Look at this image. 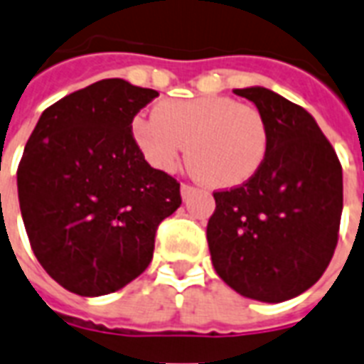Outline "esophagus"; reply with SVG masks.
I'll use <instances>...</instances> for the list:
<instances>
[{
	"label": "esophagus",
	"mask_w": 364,
	"mask_h": 364,
	"mask_svg": "<svg viewBox=\"0 0 364 364\" xmlns=\"http://www.w3.org/2000/svg\"><path fill=\"white\" fill-rule=\"evenodd\" d=\"M193 192H196V186H192V184H182V186H180V193H182V198H184V199Z\"/></svg>",
	"instance_id": "obj_1"
}]
</instances>
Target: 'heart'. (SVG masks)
<instances>
[{
  "mask_svg": "<svg viewBox=\"0 0 364 364\" xmlns=\"http://www.w3.org/2000/svg\"><path fill=\"white\" fill-rule=\"evenodd\" d=\"M130 128L149 165L172 171L188 146L193 174L218 190L253 178L269 149V128L261 111L226 95L161 101L155 117L138 114Z\"/></svg>",
  "mask_w": 364,
  "mask_h": 364,
  "instance_id": "b5f03b06",
  "label": "heart"
}]
</instances>
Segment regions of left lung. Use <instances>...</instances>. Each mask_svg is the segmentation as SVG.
<instances>
[{"label": "left lung", "instance_id": "8db88e82", "mask_svg": "<svg viewBox=\"0 0 364 364\" xmlns=\"http://www.w3.org/2000/svg\"><path fill=\"white\" fill-rule=\"evenodd\" d=\"M267 120L269 149L253 178L213 192V267L232 289L264 303L299 296L332 261L343 180L332 144L303 107L267 88L234 90Z\"/></svg>", "mask_w": 364, "mask_h": 364}]
</instances>
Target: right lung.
<instances>
[{
	"mask_svg": "<svg viewBox=\"0 0 364 364\" xmlns=\"http://www.w3.org/2000/svg\"><path fill=\"white\" fill-rule=\"evenodd\" d=\"M159 92L105 78L49 105L16 171L34 255L78 296L124 288L151 263L159 224L182 203L180 184L149 166L132 120Z\"/></svg>",
	"mask_w": 364,
	"mask_h": 364,
	"instance_id": "add662e5",
	"label": "right lung"
}]
</instances>
